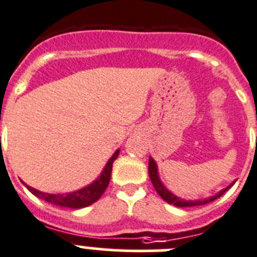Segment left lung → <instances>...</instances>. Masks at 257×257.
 I'll return each instance as SVG.
<instances>
[{
  "mask_svg": "<svg viewBox=\"0 0 257 257\" xmlns=\"http://www.w3.org/2000/svg\"><path fill=\"white\" fill-rule=\"evenodd\" d=\"M149 174H150V179H151L155 189H156L157 193L161 196V198H163V200H165L168 203H173L174 206H178V207H189V206H200V205H206V203L212 202L214 200H216V198H219L220 196H223L224 192H225L228 188H230V186L226 187V188L223 189L220 193L212 196V197L207 198V200L184 201L183 198H179V197H177V196L173 195L172 192H169L168 189L163 186V183H161L160 179H159V175H157L156 164H155V161L152 157H150V161H149Z\"/></svg>",
  "mask_w": 257,
  "mask_h": 257,
  "instance_id": "obj_1",
  "label": "left lung"
}]
</instances>
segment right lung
<instances>
[{"label":"right lung","mask_w":257,"mask_h":257,"mask_svg":"<svg viewBox=\"0 0 257 257\" xmlns=\"http://www.w3.org/2000/svg\"><path fill=\"white\" fill-rule=\"evenodd\" d=\"M117 155H119V150L112 155V157L106 164L103 172L98 177V179L94 180L93 183L89 184L85 188L79 189V191L71 192V193H64V195H50V193H45V192L37 191L36 188H32L31 186H27V188L37 196L38 198H42L46 202L52 203V205H57V206L70 207V209H82V207H87L96 202L101 196L103 195V192L106 191L110 182V177H111L112 170V163L116 160Z\"/></svg>","instance_id":"add662e5"}]
</instances>
